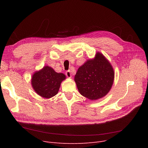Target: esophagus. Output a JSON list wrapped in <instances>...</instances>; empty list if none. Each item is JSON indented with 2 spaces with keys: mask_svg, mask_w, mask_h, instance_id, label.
<instances>
[{
  "mask_svg": "<svg viewBox=\"0 0 148 148\" xmlns=\"http://www.w3.org/2000/svg\"><path fill=\"white\" fill-rule=\"evenodd\" d=\"M65 74H66V75L67 76V77H68V78H71L72 75H71V71H69H69H66Z\"/></svg>",
  "mask_w": 148,
  "mask_h": 148,
  "instance_id": "1",
  "label": "esophagus"
}]
</instances>
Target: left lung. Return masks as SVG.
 Listing matches in <instances>:
<instances>
[{
    "instance_id": "8db88e82",
    "label": "left lung",
    "mask_w": 148,
    "mask_h": 148,
    "mask_svg": "<svg viewBox=\"0 0 148 148\" xmlns=\"http://www.w3.org/2000/svg\"><path fill=\"white\" fill-rule=\"evenodd\" d=\"M114 77V70L109 61L98 52L94 59L88 60L79 67L74 80L82 95L90 100H96L108 94Z\"/></svg>"
}]
</instances>
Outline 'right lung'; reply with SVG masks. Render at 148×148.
Here are the masks:
<instances>
[{"instance_id":"1","label":"right lung","mask_w":148,"mask_h":148,"mask_svg":"<svg viewBox=\"0 0 148 148\" xmlns=\"http://www.w3.org/2000/svg\"><path fill=\"white\" fill-rule=\"evenodd\" d=\"M65 79V74L58 73L50 66H45L34 74L31 84L38 95L49 99L58 94L62 82Z\"/></svg>"}]
</instances>
